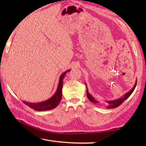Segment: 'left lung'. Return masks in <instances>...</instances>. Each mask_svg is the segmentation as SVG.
Returning <instances> with one entry per match:
<instances>
[{"mask_svg":"<svg viewBox=\"0 0 146 146\" xmlns=\"http://www.w3.org/2000/svg\"><path fill=\"white\" fill-rule=\"evenodd\" d=\"M137 80H136V82L134 86H133V88L131 90L129 91H128L127 93H126L123 96V97H120L119 98H118V99H116V100H109V101H106V102L108 103V106L106 108L108 109H111V108H115L118 107V106H119L121 104H122L123 101L127 99V98L129 97V96L131 95L132 93L133 92V91L135 89L136 87V85H137ZM85 85L86 86V89H87V97L88 98V99L90 100L91 102H92L94 104H96V103H98V101H97V100L95 99V98H94L92 95H91V94L89 93V91L88 90V88H87V86H86V83H85Z\"/></svg>","mask_w":146,"mask_h":146,"instance_id":"obj_1","label":"left lung"}]
</instances>
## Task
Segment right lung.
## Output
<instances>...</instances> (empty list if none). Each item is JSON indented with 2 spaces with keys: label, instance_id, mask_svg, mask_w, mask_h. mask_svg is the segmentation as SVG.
<instances>
[{
  "label": "right lung",
  "instance_id": "obj_1",
  "mask_svg": "<svg viewBox=\"0 0 146 146\" xmlns=\"http://www.w3.org/2000/svg\"><path fill=\"white\" fill-rule=\"evenodd\" d=\"M70 71V70L66 71L65 72H64L60 75V78H59L57 90H56L55 93L48 100L38 103H30L26 102V101H23V102L26 105L29 106V108L33 109L36 111L51 110L56 108L58 105V104L60 103L62 98V89L63 86V79L66 73H68Z\"/></svg>",
  "mask_w": 146,
  "mask_h": 146
}]
</instances>
